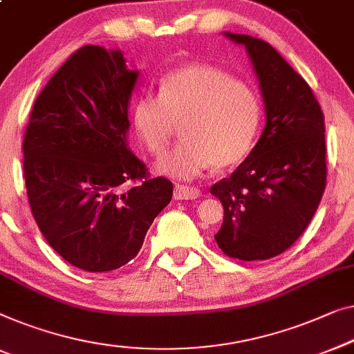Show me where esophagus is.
I'll return each mask as SVG.
<instances>
[{"label":"esophagus","instance_id":"34e87169","mask_svg":"<svg viewBox=\"0 0 354 354\" xmlns=\"http://www.w3.org/2000/svg\"><path fill=\"white\" fill-rule=\"evenodd\" d=\"M199 194H201V192L193 187L176 185V188H174V198L176 199H196L199 198Z\"/></svg>","mask_w":354,"mask_h":354}]
</instances>
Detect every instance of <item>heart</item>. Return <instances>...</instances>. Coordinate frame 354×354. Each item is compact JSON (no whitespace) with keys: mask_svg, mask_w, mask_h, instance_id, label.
<instances>
[{"mask_svg":"<svg viewBox=\"0 0 354 354\" xmlns=\"http://www.w3.org/2000/svg\"><path fill=\"white\" fill-rule=\"evenodd\" d=\"M262 104L250 86L209 65H187L166 75L160 95L143 94L132 106V122L148 151L161 156L182 124L180 145L156 162L174 180H193L214 165L232 167L252 150Z\"/></svg>","mask_w":354,"mask_h":354,"instance_id":"b5f03b06","label":"heart"}]
</instances>
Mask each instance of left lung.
<instances>
[{
	"instance_id": "obj_1",
	"label": "left lung",
	"mask_w": 354,
	"mask_h": 354,
	"mask_svg": "<svg viewBox=\"0 0 354 354\" xmlns=\"http://www.w3.org/2000/svg\"><path fill=\"white\" fill-rule=\"evenodd\" d=\"M244 46L265 104V127L249 156L211 193L223 206L215 234L228 257L266 260L289 249L326 188L324 115L306 81L273 46L225 32Z\"/></svg>"
}]
</instances>
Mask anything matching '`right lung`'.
<instances>
[{
	"mask_svg": "<svg viewBox=\"0 0 354 354\" xmlns=\"http://www.w3.org/2000/svg\"><path fill=\"white\" fill-rule=\"evenodd\" d=\"M120 49L88 44L55 71L24 137L30 207L55 252L84 271H111L139 254L172 198L131 151L129 102L139 80ZM140 180L121 192L122 183Z\"/></svg>",
	"mask_w": 354,
	"mask_h": 354,
	"instance_id": "obj_1",
	"label": "right lung"
}]
</instances>
